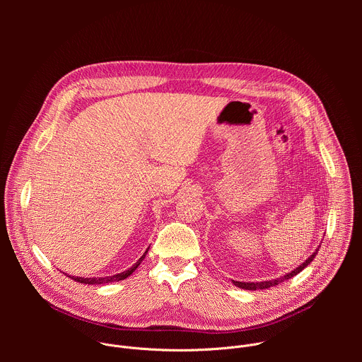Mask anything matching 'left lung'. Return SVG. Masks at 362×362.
I'll list each match as a JSON object with an SVG mask.
<instances>
[{
  "instance_id": "1",
  "label": "left lung",
  "mask_w": 362,
  "mask_h": 362,
  "mask_svg": "<svg viewBox=\"0 0 362 362\" xmlns=\"http://www.w3.org/2000/svg\"><path fill=\"white\" fill-rule=\"evenodd\" d=\"M317 253H318V249L314 252V255H311L308 257V259L299 267V268H296V269H293L291 274H286V275H284V276H281V278H278V279H274V281H264V282H238V281H233V284L238 286V288H242V289H249V291H256V289H267V288H271V286H275V285H278V284H281V282H284V281H286V279H289V278H292V276H295V275H298L303 268H306L309 264H311L313 261H314V257L317 256Z\"/></svg>"
}]
</instances>
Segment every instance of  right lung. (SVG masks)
<instances>
[{
    "instance_id": "right-lung-1",
    "label": "right lung",
    "mask_w": 362,
    "mask_h": 362,
    "mask_svg": "<svg viewBox=\"0 0 362 362\" xmlns=\"http://www.w3.org/2000/svg\"><path fill=\"white\" fill-rule=\"evenodd\" d=\"M146 253H147V250L144 252V255L140 257V259H139L130 269H127V271H124V272H122V274L113 275V276H106V278H80V276H70V278L74 279V281H77V282H80V284H88V285H98V284H109V282H115V281H122V279H126L127 276H130V275L136 271V268H137V267L141 264V261L144 259Z\"/></svg>"
}]
</instances>
